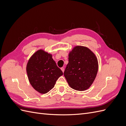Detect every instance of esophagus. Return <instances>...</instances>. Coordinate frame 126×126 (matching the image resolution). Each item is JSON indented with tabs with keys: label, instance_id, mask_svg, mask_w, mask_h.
<instances>
[{
	"label": "esophagus",
	"instance_id": "obj_1",
	"mask_svg": "<svg viewBox=\"0 0 126 126\" xmlns=\"http://www.w3.org/2000/svg\"><path fill=\"white\" fill-rule=\"evenodd\" d=\"M61 70H62V71L63 72H64V68H63V67L61 68Z\"/></svg>",
	"mask_w": 126,
	"mask_h": 126
}]
</instances>
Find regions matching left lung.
<instances>
[{
    "label": "left lung",
    "mask_w": 126,
    "mask_h": 126,
    "mask_svg": "<svg viewBox=\"0 0 126 126\" xmlns=\"http://www.w3.org/2000/svg\"><path fill=\"white\" fill-rule=\"evenodd\" d=\"M64 76L68 85L76 90L84 91L93 84L98 70L96 55L88 48L75 46L68 56Z\"/></svg>",
    "instance_id": "8db88e82"
}]
</instances>
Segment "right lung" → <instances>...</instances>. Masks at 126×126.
<instances>
[{
    "mask_svg": "<svg viewBox=\"0 0 126 126\" xmlns=\"http://www.w3.org/2000/svg\"><path fill=\"white\" fill-rule=\"evenodd\" d=\"M26 71L32 87L45 94L54 87L57 79L63 75L52 58V55L43 49L37 50L29 58Z\"/></svg>",
    "mask_w": 126,
    "mask_h": 126,
    "instance_id": "1",
    "label": "right lung"
}]
</instances>
